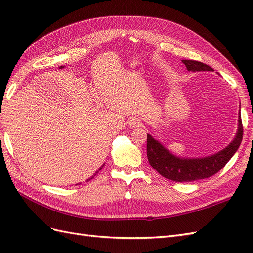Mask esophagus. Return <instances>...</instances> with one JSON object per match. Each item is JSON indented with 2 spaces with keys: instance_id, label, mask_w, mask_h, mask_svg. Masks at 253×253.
I'll use <instances>...</instances> for the list:
<instances>
[{
  "instance_id": "34e87169",
  "label": "esophagus",
  "mask_w": 253,
  "mask_h": 253,
  "mask_svg": "<svg viewBox=\"0 0 253 253\" xmlns=\"http://www.w3.org/2000/svg\"><path fill=\"white\" fill-rule=\"evenodd\" d=\"M134 126H137V125H134Z\"/></svg>"
}]
</instances>
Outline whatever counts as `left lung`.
I'll list each match as a JSON object with an SVG mask.
<instances>
[{
	"label": "left lung",
	"instance_id": "1",
	"mask_svg": "<svg viewBox=\"0 0 253 253\" xmlns=\"http://www.w3.org/2000/svg\"><path fill=\"white\" fill-rule=\"evenodd\" d=\"M188 71H213L209 65L195 60H182ZM242 118L239 119V131L234 140L226 149L204 158H179L174 156L148 134L147 156L150 165L165 178L176 182H188L208 178L219 172L234 155L243 139Z\"/></svg>",
	"mask_w": 253,
	"mask_h": 253
}]
</instances>
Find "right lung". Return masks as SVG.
I'll return each instance as SVG.
<instances>
[{
	"mask_svg": "<svg viewBox=\"0 0 253 253\" xmlns=\"http://www.w3.org/2000/svg\"><path fill=\"white\" fill-rule=\"evenodd\" d=\"M101 169H102V168H100V169H99V171H100V170H101ZM97 173H98V172H97ZM95 175H96V174H95ZM95 175H94V176H95ZM94 176H93V177H91V178H89V179H87V181H88V180H90V179H93V178H94Z\"/></svg>",
	"mask_w": 253,
	"mask_h": 253,
	"instance_id": "add662e5",
	"label": "right lung"
}]
</instances>
